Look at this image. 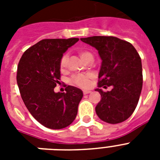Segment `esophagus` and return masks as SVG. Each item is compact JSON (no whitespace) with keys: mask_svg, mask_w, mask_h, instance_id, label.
<instances>
[{"mask_svg":"<svg viewBox=\"0 0 160 160\" xmlns=\"http://www.w3.org/2000/svg\"><path fill=\"white\" fill-rule=\"evenodd\" d=\"M83 93H84V95H87V94H90V90H83Z\"/></svg>","mask_w":160,"mask_h":160,"instance_id":"obj_1","label":"esophagus"}]
</instances>
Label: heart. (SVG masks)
<instances>
[{
  "instance_id": "obj_1",
  "label": "heart",
  "mask_w": 160,
  "mask_h": 160,
  "mask_svg": "<svg viewBox=\"0 0 160 160\" xmlns=\"http://www.w3.org/2000/svg\"><path fill=\"white\" fill-rule=\"evenodd\" d=\"M79 55L81 57L83 60H85V62H88L90 59H94L93 55L90 52L87 51H79ZM68 62V55H64L60 59V69L64 70ZM71 82L75 85H78L80 87H87L90 85V75H77L73 76Z\"/></svg>"
}]
</instances>
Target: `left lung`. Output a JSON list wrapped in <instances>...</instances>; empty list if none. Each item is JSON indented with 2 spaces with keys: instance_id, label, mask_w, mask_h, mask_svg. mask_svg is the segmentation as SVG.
I'll return each instance as SVG.
<instances>
[{
  "instance_id": "left-lung-1",
  "label": "left lung",
  "mask_w": 160,
  "mask_h": 160,
  "mask_svg": "<svg viewBox=\"0 0 160 160\" xmlns=\"http://www.w3.org/2000/svg\"><path fill=\"white\" fill-rule=\"evenodd\" d=\"M98 51L102 63L99 73L98 89L101 100L95 112L101 120L118 124L129 118L139 102L143 85L140 56L128 41L114 36H91L81 38ZM112 86L104 92L100 87Z\"/></svg>"
}]
</instances>
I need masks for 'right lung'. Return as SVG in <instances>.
Returning <instances> with one entry per match:
<instances>
[{
	"label": "right lung",
	"instance_id": "add662e5",
	"mask_svg": "<svg viewBox=\"0 0 160 160\" xmlns=\"http://www.w3.org/2000/svg\"><path fill=\"white\" fill-rule=\"evenodd\" d=\"M78 38L45 39L27 49L17 68L16 80L23 102L35 119L46 128L60 129L77 115L82 90L68 85L64 93L54 89L60 82V59Z\"/></svg>",
	"mask_w": 160,
	"mask_h": 160
}]
</instances>
